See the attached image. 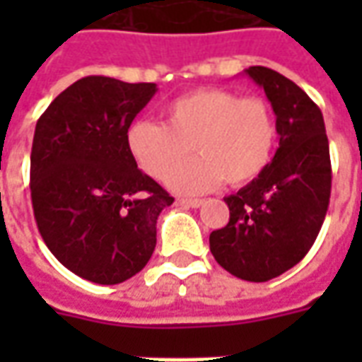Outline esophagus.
I'll return each mask as SVG.
<instances>
[{"instance_id": "1", "label": "esophagus", "mask_w": 362, "mask_h": 362, "mask_svg": "<svg viewBox=\"0 0 362 362\" xmlns=\"http://www.w3.org/2000/svg\"><path fill=\"white\" fill-rule=\"evenodd\" d=\"M178 204L186 205V207H199L204 202H202V199H188V197H180V199H178Z\"/></svg>"}]
</instances>
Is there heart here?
<instances>
[{
	"label": "heart",
	"instance_id": "heart-1",
	"mask_svg": "<svg viewBox=\"0 0 362 362\" xmlns=\"http://www.w3.org/2000/svg\"><path fill=\"white\" fill-rule=\"evenodd\" d=\"M277 122L259 96L225 89H202L178 96L165 108V124L135 122L127 129V149L157 180H165L194 146L200 157L179 167L168 186L182 194H202L227 180L244 186L256 180L273 158Z\"/></svg>",
	"mask_w": 362,
	"mask_h": 362
}]
</instances>
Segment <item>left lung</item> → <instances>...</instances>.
Segmentation results:
<instances>
[{
    "mask_svg": "<svg viewBox=\"0 0 362 362\" xmlns=\"http://www.w3.org/2000/svg\"><path fill=\"white\" fill-rule=\"evenodd\" d=\"M277 116L279 149L264 173L225 197L230 219L209 235L221 267L264 283L308 254L326 219L332 163L324 116L298 85L269 67L246 69Z\"/></svg>",
    "mask_w": 362,
    "mask_h": 362,
    "instance_id": "8db88e82",
    "label": "left lung"
}]
</instances>
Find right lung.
Segmentation results:
<instances>
[{
  "mask_svg": "<svg viewBox=\"0 0 362 362\" xmlns=\"http://www.w3.org/2000/svg\"><path fill=\"white\" fill-rule=\"evenodd\" d=\"M155 93V83L89 75L59 93L36 122V227L62 266L98 285L122 283L147 266L158 215L174 202L127 149V129Z\"/></svg>",
  "mask_w": 362,
  "mask_h": 362,
  "instance_id": "obj_1",
  "label": "right lung"
}]
</instances>
